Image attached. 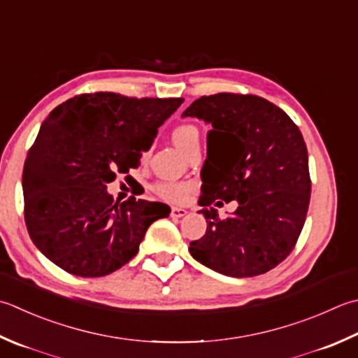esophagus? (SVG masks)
<instances>
[{
	"mask_svg": "<svg viewBox=\"0 0 358 358\" xmlns=\"http://www.w3.org/2000/svg\"><path fill=\"white\" fill-rule=\"evenodd\" d=\"M186 214H187V211L183 208H172V211H171V215L173 217V219H180V217H183Z\"/></svg>",
	"mask_w": 358,
	"mask_h": 358,
	"instance_id": "1",
	"label": "esophagus"
}]
</instances>
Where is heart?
Returning <instances> with one entry per match:
<instances>
[{
	"label": "heart",
	"instance_id": "1",
	"mask_svg": "<svg viewBox=\"0 0 358 358\" xmlns=\"http://www.w3.org/2000/svg\"><path fill=\"white\" fill-rule=\"evenodd\" d=\"M173 143L177 144L180 150L187 153L192 147L200 145V133L194 127V125H180L172 133ZM155 191L163 197L164 200H169L173 203H183L189 199L192 192V185L186 183V181H159L155 185Z\"/></svg>",
	"mask_w": 358,
	"mask_h": 358
}]
</instances>
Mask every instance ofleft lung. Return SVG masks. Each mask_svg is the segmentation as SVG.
Here are the masks:
<instances>
[{"label":"left lung","instance_id":"left-lung-1","mask_svg":"<svg viewBox=\"0 0 358 358\" xmlns=\"http://www.w3.org/2000/svg\"><path fill=\"white\" fill-rule=\"evenodd\" d=\"M183 117L213 125L201 169L200 214L205 236L191 242V256L231 278L257 276L290 255L304 227L310 201L307 147L295 122L257 96H203ZM217 199L238 201L219 220Z\"/></svg>","mask_w":358,"mask_h":358}]
</instances>
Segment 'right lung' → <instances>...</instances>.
Listing matches in <instances>:
<instances>
[{
	"instance_id": "add662e5",
	"label": "right lung",
	"mask_w": 358,
	"mask_h": 358,
	"mask_svg": "<svg viewBox=\"0 0 358 358\" xmlns=\"http://www.w3.org/2000/svg\"><path fill=\"white\" fill-rule=\"evenodd\" d=\"M181 103L94 93L49 113L23 169L24 220L41 255L82 278L110 275L136 256L147 228L171 208L135 197L117 203L107 185L136 169Z\"/></svg>"
}]
</instances>
